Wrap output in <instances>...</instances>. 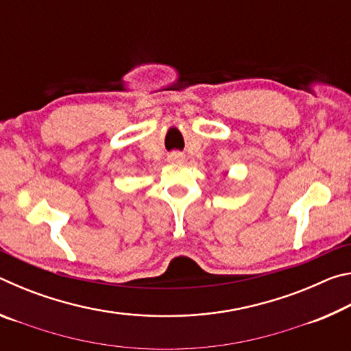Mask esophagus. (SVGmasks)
<instances>
[{
    "mask_svg": "<svg viewBox=\"0 0 351 351\" xmlns=\"http://www.w3.org/2000/svg\"><path fill=\"white\" fill-rule=\"evenodd\" d=\"M171 158H173L175 161H181V159H182V156H181L180 153H175V154H171Z\"/></svg>",
    "mask_w": 351,
    "mask_h": 351,
    "instance_id": "1",
    "label": "esophagus"
}]
</instances>
